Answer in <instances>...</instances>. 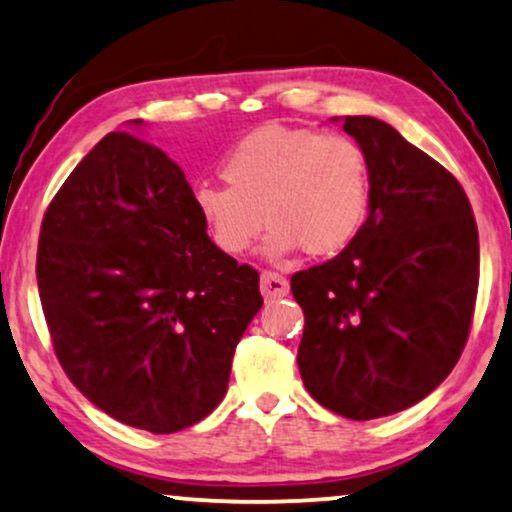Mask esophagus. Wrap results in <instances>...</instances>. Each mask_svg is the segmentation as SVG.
Wrapping results in <instances>:
<instances>
[{
	"instance_id": "esophagus-1",
	"label": "esophagus",
	"mask_w": 512,
	"mask_h": 512,
	"mask_svg": "<svg viewBox=\"0 0 512 512\" xmlns=\"http://www.w3.org/2000/svg\"><path fill=\"white\" fill-rule=\"evenodd\" d=\"M260 290L267 299H276V297H285L290 290V283L285 281L281 274H274V271H264L260 278Z\"/></svg>"
}]
</instances>
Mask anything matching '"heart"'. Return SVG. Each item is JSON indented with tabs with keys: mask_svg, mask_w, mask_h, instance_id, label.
Returning <instances> with one entry per match:
<instances>
[{
	"mask_svg": "<svg viewBox=\"0 0 512 512\" xmlns=\"http://www.w3.org/2000/svg\"><path fill=\"white\" fill-rule=\"evenodd\" d=\"M227 187L194 189V210L210 241L238 257L271 227L264 252L283 260L304 248L311 257L342 252L370 210V161L349 135L262 126L222 161Z\"/></svg>",
	"mask_w": 512,
	"mask_h": 512,
	"instance_id": "1",
	"label": "heart"
}]
</instances>
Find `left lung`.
<instances>
[{"instance_id": "obj_1", "label": "left lung", "mask_w": 512, "mask_h": 512, "mask_svg": "<svg viewBox=\"0 0 512 512\" xmlns=\"http://www.w3.org/2000/svg\"><path fill=\"white\" fill-rule=\"evenodd\" d=\"M370 161V215L337 257L290 278L302 381L330 412L388 417L461 358L480 281L473 208L445 166L374 117H346Z\"/></svg>"}]
</instances>
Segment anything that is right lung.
I'll return each mask as SVG.
<instances>
[{
    "instance_id": "add662e5",
    "label": "right lung",
    "mask_w": 512,
    "mask_h": 512,
    "mask_svg": "<svg viewBox=\"0 0 512 512\" xmlns=\"http://www.w3.org/2000/svg\"><path fill=\"white\" fill-rule=\"evenodd\" d=\"M192 196L166 152L107 133L53 196L37 248L65 374L109 417L159 435L222 403L238 339L264 302L257 269L215 248Z\"/></svg>"
}]
</instances>
